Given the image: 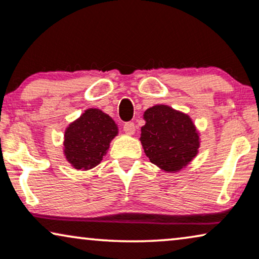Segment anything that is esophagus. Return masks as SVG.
<instances>
[{
  "instance_id": "34e87169",
  "label": "esophagus",
  "mask_w": 259,
  "mask_h": 259,
  "mask_svg": "<svg viewBox=\"0 0 259 259\" xmlns=\"http://www.w3.org/2000/svg\"><path fill=\"white\" fill-rule=\"evenodd\" d=\"M123 131L128 136H133L134 132H136V126H134L133 122H126L125 126H123Z\"/></svg>"
}]
</instances>
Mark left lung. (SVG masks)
Listing matches in <instances>:
<instances>
[{
	"instance_id": "left-lung-1",
	"label": "left lung",
	"mask_w": 259,
	"mask_h": 259,
	"mask_svg": "<svg viewBox=\"0 0 259 259\" xmlns=\"http://www.w3.org/2000/svg\"><path fill=\"white\" fill-rule=\"evenodd\" d=\"M140 142L150 162L165 172H179L199 153L200 132L188 114L166 105L144 113Z\"/></svg>"
}]
</instances>
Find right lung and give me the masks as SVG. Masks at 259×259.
<instances>
[{"label":"right lung","mask_w":259,"mask_h":259,"mask_svg":"<svg viewBox=\"0 0 259 259\" xmlns=\"http://www.w3.org/2000/svg\"><path fill=\"white\" fill-rule=\"evenodd\" d=\"M117 134V125L108 114L88 108L66 127L63 153L73 169L90 170L101 163Z\"/></svg>","instance_id":"obj_1"}]
</instances>
